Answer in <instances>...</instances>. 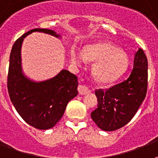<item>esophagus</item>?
<instances>
[{
    "mask_svg": "<svg viewBox=\"0 0 158 158\" xmlns=\"http://www.w3.org/2000/svg\"><path fill=\"white\" fill-rule=\"evenodd\" d=\"M78 90H79V94H81V95H85L88 93H89V88L85 85H82V84H79V87H78Z\"/></svg>",
    "mask_w": 158,
    "mask_h": 158,
    "instance_id": "34e87169",
    "label": "esophagus"
}]
</instances>
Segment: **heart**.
I'll list each match as a JSON object with an SVG mask.
<instances>
[{"label":"heart","mask_w":158,"mask_h":158,"mask_svg":"<svg viewBox=\"0 0 158 158\" xmlns=\"http://www.w3.org/2000/svg\"><path fill=\"white\" fill-rule=\"evenodd\" d=\"M72 60L83 64L86 60L97 61L94 74L97 80L110 84L117 80L125 72L129 64L127 55L111 43L100 42L85 47L83 52H72Z\"/></svg>","instance_id":"heart-1"}]
</instances>
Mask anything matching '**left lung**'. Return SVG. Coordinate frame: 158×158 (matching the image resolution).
Wrapping results in <instances>:
<instances>
[{"instance_id": "1", "label": "left lung", "mask_w": 158, "mask_h": 158, "mask_svg": "<svg viewBox=\"0 0 158 158\" xmlns=\"http://www.w3.org/2000/svg\"><path fill=\"white\" fill-rule=\"evenodd\" d=\"M148 89V59L139 48L130 76L110 89H97L98 108L91 117L100 129L113 131L130 122L144 100Z\"/></svg>"}]
</instances>
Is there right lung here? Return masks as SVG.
Instances as JSON below:
<instances>
[{"label": "right lung", "mask_w": 158, "mask_h": 158, "mask_svg": "<svg viewBox=\"0 0 158 158\" xmlns=\"http://www.w3.org/2000/svg\"><path fill=\"white\" fill-rule=\"evenodd\" d=\"M33 32L60 36L51 29L34 28L15 41L10 56L7 89L10 101L23 120L36 129L48 130L61 119L68 102L77 96L78 77L66 69L40 83L24 77L21 70V45L23 38Z\"/></svg>", "instance_id": "right-lung-1"}]
</instances>
